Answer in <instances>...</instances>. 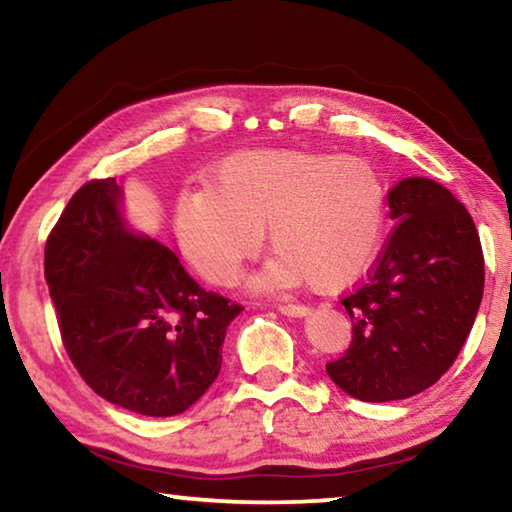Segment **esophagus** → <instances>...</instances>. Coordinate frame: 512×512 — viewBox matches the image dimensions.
Instances as JSON below:
<instances>
[{"instance_id":"esophagus-1","label":"esophagus","mask_w":512,"mask_h":512,"mask_svg":"<svg viewBox=\"0 0 512 512\" xmlns=\"http://www.w3.org/2000/svg\"><path fill=\"white\" fill-rule=\"evenodd\" d=\"M277 311H280V314H284V316L300 318V316L309 314V307H305V305H277Z\"/></svg>"}]
</instances>
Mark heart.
Segmentation results:
<instances>
[{
    "instance_id": "1",
    "label": "heart",
    "mask_w": 512,
    "mask_h": 512,
    "mask_svg": "<svg viewBox=\"0 0 512 512\" xmlns=\"http://www.w3.org/2000/svg\"><path fill=\"white\" fill-rule=\"evenodd\" d=\"M388 214V183L359 155L253 151L225 160L210 187L187 189L173 228L192 266L216 287H232L264 244L273 262L255 284L316 291L352 284L372 264Z\"/></svg>"
}]
</instances>
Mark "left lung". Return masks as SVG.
Here are the masks:
<instances>
[{"label":"left lung","instance_id":"8db88e82","mask_svg":"<svg viewBox=\"0 0 512 512\" xmlns=\"http://www.w3.org/2000/svg\"><path fill=\"white\" fill-rule=\"evenodd\" d=\"M391 232L366 277L341 298L352 320L327 375L361 402L427 391L456 361L483 298L485 262L470 212L429 178L388 192Z\"/></svg>","mask_w":512,"mask_h":512}]
</instances>
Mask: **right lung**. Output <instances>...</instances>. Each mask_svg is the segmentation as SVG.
Listing matches in <instances>:
<instances>
[{"instance_id":"1","label":"right lung","mask_w":512,"mask_h":512,"mask_svg":"<svg viewBox=\"0 0 512 512\" xmlns=\"http://www.w3.org/2000/svg\"><path fill=\"white\" fill-rule=\"evenodd\" d=\"M115 178L85 183L45 246L60 339L94 393L151 418L187 411L221 370L241 305L205 291L160 241L135 237Z\"/></svg>"}]
</instances>
